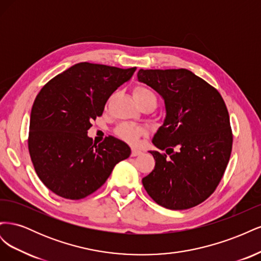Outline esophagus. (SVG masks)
Here are the masks:
<instances>
[{"label": "esophagus", "instance_id": "1", "mask_svg": "<svg viewBox=\"0 0 261 261\" xmlns=\"http://www.w3.org/2000/svg\"><path fill=\"white\" fill-rule=\"evenodd\" d=\"M141 153V151L140 150H138V149H132V156H137V155H139Z\"/></svg>", "mask_w": 261, "mask_h": 261}]
</instances>
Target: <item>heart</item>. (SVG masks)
Wrapping results in <instances>:
<instances>
[{
  "label": "heart",
  "instance_id": "b5f03b06",
  "mask_svg": "<svg viewBox=\"0 0 261 261\" xmlns=\"http://www.w3.org/2000/svg\"><path fill=\"white\" fill-rule=\"evenodd\" d=\"M150 96H154V94L150 91L147 88H144V87H137L134 90V98H135L136 101L146 99L147 97ZM115 134L118 138H121L122 140L126 141L130 145L136 144L139 137L143 136L145 134V129L139 127V126L128 124V123H122L116 127Z\"/></svg>",
  "mask_w": 261,
  "mask_h": 261
}]
</instances>
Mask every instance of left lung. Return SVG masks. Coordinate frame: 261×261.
Listing matches in <instances>:
<instances>
[{
    "label": "left lung",
    "mask_w": 261,
    "mask_h": 261,
    "mask_svg": "<svg viewBox=\"0 0 261 261\" xmlns=\"http://www.w3.org/2000/svg\"><path fill=\"white\" fill-rule=\"evenodd\" d=\"M137 80L160 94L165 117L150 150L154 170L143 178L148 195L171 210L193 208L215 192L232 151L230 116L217 89L185 68L143 69Z\"/></svg>",
    "instance_id": "1"
}]
</instances>
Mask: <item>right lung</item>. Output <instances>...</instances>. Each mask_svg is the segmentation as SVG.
I'll list each match as a JSON object with an SVG mask.
<instances>
[{"label": "right lung", "mask_w": 261, "mask_h": 261, "mask_svg": "<svg viewBox=\"0 0 261 261\" xmlns=\"http://www.w3.org/2000/svg\"><path fill=\"white\" fill-rule=\"evenodd\" d=\"M135 70L77 63L39 92L31 109L28 148L36 173L51 192L66 199L85 198L130 155L124 141L110 136L97 145L87 133L110 96Z\"/></svg>", "instance_id": "1"}]
</instances>
